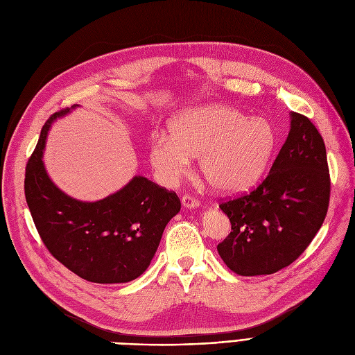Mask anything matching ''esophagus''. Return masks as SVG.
<instances>
[{"mask_svg": "<svg viewBox=\"0 0 355 355\" xmlns=\"http://www.w3.org/2000/svg\"><path fill=\"white\" fill-rule=\"evenodd\" d=\"M182 205H183V208L195 209V208H198L200 204H199V200H198V199H195L193 196H191V195H184V196L182 198Z\"/></svg>", "mask_w": 355, "mask_h": 355, "instance_id": "34e87169", "label": "esophagus"}]
</instances>
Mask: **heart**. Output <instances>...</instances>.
<instances>
[{"instance_id": "b5f03b06", "label": "heart", "mask_w": 355, "mask_h": 355, "mask_svg": "<svg viewBox=\"0 0 355 355\" xmlns=\"http://www.w3.org/2000/svg\"><path fill=\"white\" fill-rule=\"evenodd\" d=\"M171 134L151 137L148 157L164 184L176 183L199 157L211 187L239 193L254 184L273 156L277 132L261 116L247 118L237 108L207 105L188 108L171 121Z\"/></svg>"}]
</instances>
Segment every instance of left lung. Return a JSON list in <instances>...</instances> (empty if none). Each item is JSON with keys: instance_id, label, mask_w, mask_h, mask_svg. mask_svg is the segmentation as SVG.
Returning <instances> with one entry per match:
<instances>
[{"instance_id": "8db88e82", "label": "left lung", "mask_w": 355, "mask_h": 355, "mask_svg": "<svg viewBox=\"0 0 355 355\" xmlns=\"http://www.w3.org/2000/svg\"><path fill=\"white\" fill-rule=\"evenodd\" d=\"M327 150L305 115L291 130L267 178L248 195L219 205L231 232L218 254L240 276L273 275L293 263L322 225L329 204Z\"/></svg>"}]
</instances>
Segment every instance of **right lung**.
I'll return each instance as SVG.
<instances>
[{
	"label": "right lung",
	"instance_id": "add662e5",
	"mask_svg": "<svg viewBox=\"0 0 355 355\" xmlns=\"http://www.w3.org/2000/svg\"><path fill=\"white\" fill-rule=\"evenodd\" d=\"M76 107L53 114L43 125L26 167L27 205L44 245L71 272L94 283H127L150 266L180 200L144 176L95 202L60 191L47 175L43 153L50 127Z\"/></svg>",
	"mask_w": 355,
	"mask_h": 355
}]
</instances>
